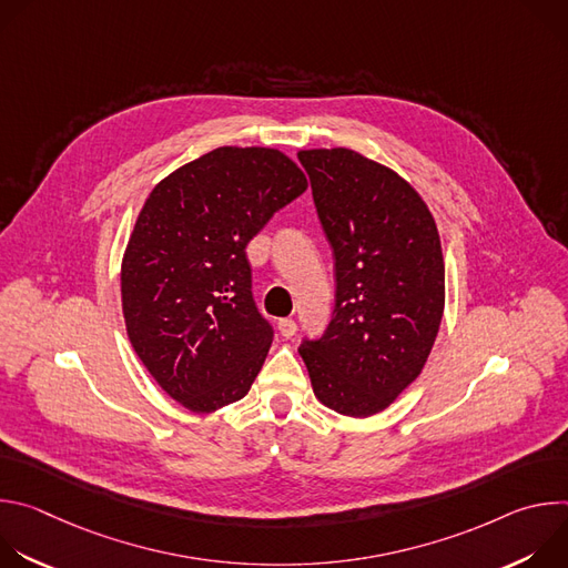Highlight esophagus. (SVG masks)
I'll use <instances>...</instances> for the list:
<instances>
[{
    "instance_id": "1",
    "label": "esophagus",
    "mask_w": 568,
    "mask_h": 568,
    "mask_svg": "<svg viewBox=\"0 0 568 568\" xmlns=\"http://www.w3.org/2000/svg\"><path fill=\"white\" fill-rule=\"evenodd\" d=\"M278 333L283 337H294L296 333V321L294 318H278Z\"/></svg>"
}]
</instances>
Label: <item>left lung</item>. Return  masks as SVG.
Returning <instances> with one entry per match:
<instances>
[{
  "mask_svg": "<svg viewBox=\"0 0 568 568\" xmlns=\"http://www.w3.org/2000/svg\"><path fill=\"white\" fill-rule=\"evenodd\" d=\"M314 206L335 252V310L303 339L314 395L368 418L423 371L445 310L440 235L423 197L395 171L348 148L301 150Z\"/></svg>",
  "mask_w": 568,
  "mask_h": 568,
  "instance_id": "obj_1",
  "label": "left lung"
}]
</instances>
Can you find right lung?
Instances as JSON below:
<instances>
[{"label": "right lung", "mask_w": 568, "mask_h": 568, "mask_svg": "<svg viewBox=\"0 0 568 568\" xmlns=\"http://www.w3.org/2000/svg\"><path fill=\"white\" fill-rule=\"evenodd\" d=\"M307 180L274 148H215L148 195L121 265L130 344L182 407L245 397L274 331L252 294L250 240Z\"/></svg>", "instance_id": "add662e5"}]
</instances>
